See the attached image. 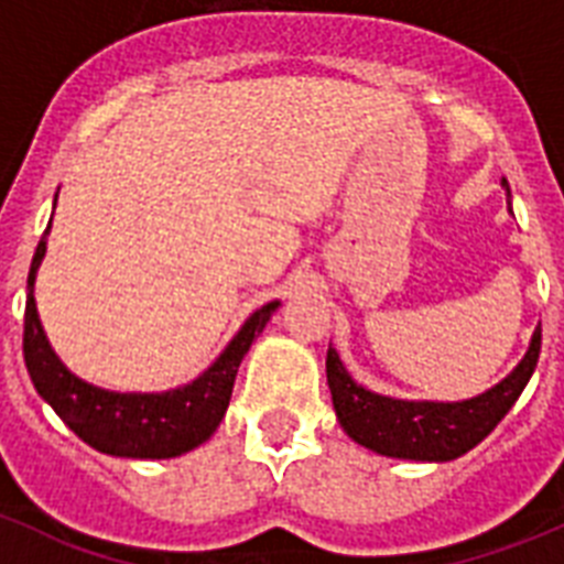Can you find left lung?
<instances>
[{
  "label": "left lung",
  "instance_id": "8db88e82",
  "mask_svg": "<svg viewBox=\"0 0 564 564\" xmlns=\"http://www.w3.org/2000/svg\"><path fill=\"white\" fill-rule=\"evenodd\" d=\"M501 187H507V181H501ZM539 351H542V328L533 332L528 355L501 383L478 398L455 400V403L394 400L369 392L351 380L332 346L325 357V375H328L334 412L348 438L389 458L453 460L481 444L499 426L536 369Z\"/></svg>",
  "mask_w": 564,
  "mask_h": 564
}]
</instances>
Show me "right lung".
Segmentation results:
<instances>
[{
    "label": "right lung",
    "instance_id": "1",
    "mask_svg": "<svg viewBox=\"0 0 564 564\" xmlns=\"http://www.w3.org/2000/svg\"><path fill=\"white\" fill-rule=\"evenodd\" d=\"M45 236L36 245L31 273H28L25 334H22V355H25L28 375L34 380L40 398L51 403V409L63 417L65 426L77 438L106 455L175 458L204 444L225 417L241 357L248 355L253 339L262 334L271 314L279 308V302H268L253 311L239 334L230 339V346L202 377H195L193 383L152 394H120L97 389L65 369L42 332L34 302V279L45 256Z\"/></svg>",
    "mask_w": 564,
    "mask_h": 564
}]
</instances>
